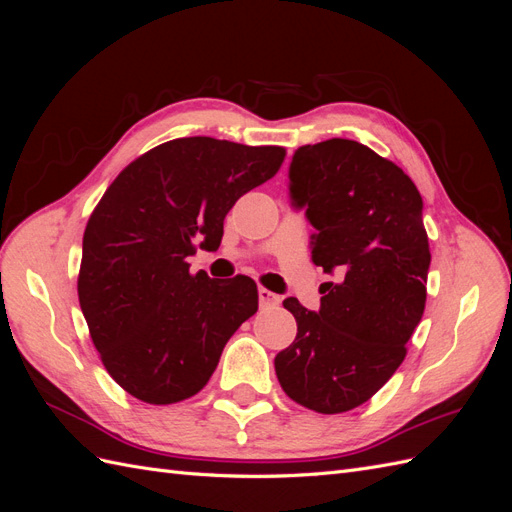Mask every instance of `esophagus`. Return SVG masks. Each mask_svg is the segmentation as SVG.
I'll use <instances>...</instances> for the list:
<instances>
[{"label":"esophagus","instance_id":"34e87169","mask_svg":"<svg viewBox=\"0 0 512 512\" xmlns=\"http://www.w3.org/2000/svg\"><path fill=\"white\" fill-rule=\"evenodd\" d=\"M258 301L262 307H273V305H280V294H275L267 288H258Z\"/></svg>","mask_w":512,"mask_h":512}]
</instances>
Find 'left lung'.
I'll use <instances>...</instances> for the list:
<instances>
[{"instance_id": "1", "label": "left lung", "mask_w": 512, "mask_h": 512, "mask_svg": "<svg viewBox=\"0 0 512 512\" xmlns=\"http://www.w3.org/2000/svg\"><path fill=\"white\" fill-rule=\"evenodd\" d=\"M288 179L292 207L316 230L312 260L335 282L320 286L318 312L284 301L297 337L275 356V374L297 404L348 412L395 374L423 318V198L404 170L348 138L299 147Z\"/></svg>"}]
</instances>
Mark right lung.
I'll use <instances>...</instances> for the list:
<instances>
[{"label": "right lung", "instance_id": "obj_1", "mask_svg": "<svg viewBox=\"0 0 512 512\" xmlns=\"http://www.w3.org/2000/svg\"><path fill=\"white\" fill-rule=\"evenodd\" d=\"M282 147L175 138L119 173L83 235L79 301L111 378L166 406L196 395L241 324L256 314L252 277L190 273L194 243L220 247L237 200L269 181Z\"/></svg>", "mask_w": 512, "mask_h": 512}]
</instances>
